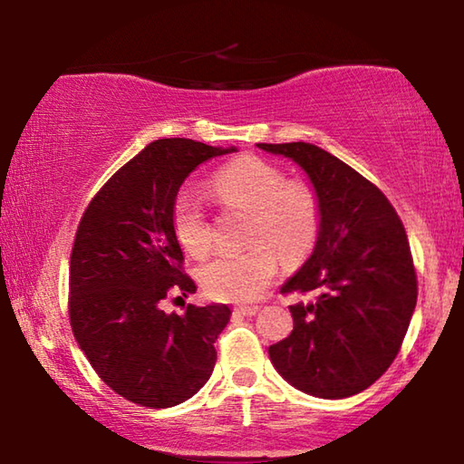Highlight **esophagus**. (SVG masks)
Listing matches in <instances>:
<instances>
[{
	"label": "esophagus",
	"mask_w": 464,
	"mask_h": 464,
	"mask_svg": "<svg viewBox=\"0 0 464 464\" xmlns=\"http://www.w3.org/2000/svg\"><path fill=\"white\" fill-rule=\"evenodd\" d=\"M257 311H260L257 304H239V307L233 309L235 315H243V317H254Z\"/></svg>",
	"instance_id": "34e87169"
}]
</instances>
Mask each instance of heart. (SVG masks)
<instances>
[{
	"label": "heart",
	"instance_id": "heart-1",
	"mask_svg": "<svg viewBox=\"0 0 464 464\" xmlns=\"http://www.w3.org/2000/svg\"><path fill=\"white\" fill-rule=\"evenodd\" d=\"M210 190L229 207L251 213L246 233L251 246L221 251L198 270L202 288L218 301H254L276 276L278 256L285 266H298L315 247L321 223L317 194L304 182H286L274 163L239 157L217 171ZM171 227L190 256L204 257L213 249L210 225L192 196H178Z\"/></svg>",
	"mask_w": 464,
	"mask_h": 464
}]
</instances>
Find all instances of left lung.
<instances>
[{
  "label": "left lung",
  "instance_id": "1",
  "mask_svg": "<svg viewBox=\"0 0 464 464\" xmlns=\"http://www.w3.org/2000/svg\"><path fill=\"white\" fill-rule=\"evenodd\" d=\"M293 160L319 200V235L309 260L282 293L295 329L270 345L274 368L295 389L343 399L381 379L399 354L418 301V278L401 218L379 188L311 143H257Z\"/></svg>",
  "mask_w": 464,
  "mask_h": 464
}]
</instances>
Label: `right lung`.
Returning <instances> with one entry per match:
<instances>
[{
    "mask_svg": "<svg viewBox=\"0 0 464 464\" xmlns=\"http://www.w3.org/2000/svg\"><path fill=\"white\" fill-rule=\"evenodd\" d=\"M237 151L192 139H160L116 171L77 227L69 266V319L77 343L110 389L166 410L210 379L227 304L161 311L171 293L192 295L171 227L179 186L200 163ZM179 298V296H178Z\"/></svg>",
    "mask_w": 464,
    "mask_h": 464,
    "instance_id": "obj_1",
    "label": "right lung"
}]
</instances>
